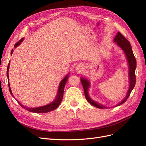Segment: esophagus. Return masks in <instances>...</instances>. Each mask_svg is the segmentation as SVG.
<instances>
[{"mask_svg":"<svg viewBox=\"0 0 146 146\" xmlns=\"http://www.w3.org/2000/svg\"><path fill=\"white\" fill-rule=\"evenodd\" d=\"M76 69L77 70V71H78V72H81L82 70H83V67L82 66V65L78 64V65H77V66H76Z\"/></svg>","mask_w":146,"mask_h":146,"instance_id":"34e87169","label":"esophagus"}]
</instances>
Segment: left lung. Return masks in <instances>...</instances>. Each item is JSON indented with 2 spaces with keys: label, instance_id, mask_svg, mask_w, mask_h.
<instances>
[{
  "label": "left lung",
  "instance_id": "left-lung-1",
  "mask_svg": "<svg viewBox=\"0 0 146 146\" xmlns=\"http://www.w3.org/2000/svg\"><path fill=\"white\" fill-rule=\"evenodd\" d=\"M114 41L117 43V44L120 46V47L124 51L125 55L127 56V58L128 60V62H129V79H130V86L129 91L126 96V98L123 99L121 103L117 105V106H119L120 105L123 104L124 102H125L127 99L129 98L130 96V94L131 93V91L133 90L135 86L136 83V76H135V69L136 67V61L135 59V55L133 53L131 49V46L130 42L127 40V39L123 36V35L121 34L120 32H118L117 35L116 36L115 38L114 39ZM82 86L83 87L84 92H85V96L86 100L89 103H90L92 105L94 106V107L99 108H107L105 107L104 106L102 105L99 104H98L95 102L88 96V88L90 86V83L85 78H82L80 79Z\"/></svg>",
  "mask_w": 146,
  "mask_h": 146
}]
</instances>
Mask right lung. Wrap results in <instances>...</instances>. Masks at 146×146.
Segmentation results:
<instances>
[{"label": "right lung", "instance_id": "1", "mask_svg": "<svg viewBox=\"0 0 146 146\" xmlns=\"http://www.w3.org/2000/svg\"><path fill=\"white\" fill-rule=\"evenodd\" d=\"M23 38L21 39V40H19L18 42H17L14 47H16L17 46H19L21 42L23 41ZM13 52V49H12L11 52V55L12 54V53ZM9 66H10V62L8 63V68H7V77L8 78V70H9ZM68 76H66L63 80L61 82L60 86H59V88H58V94H57V96L55 99V100L53 102L46 105L45 106H43V107H38V108H27L25 107V106H24L23 105H22L21 104H20L18 101V104L21 105V107H23V108H24L25 110H27V111H29L30 112H33V113H48L50 112L51 111H53V110H55L56 108H58V106L60 105L61 100L63 99V92H64V86L66 82L68 81ZM8 87H9V90H10V92L11 93V96H13L11 91V88L10 86V83H8ZM14 98V96H13Z\"/></svg>", "mask_w": 146, "mask_h": 146}]
</instances>
